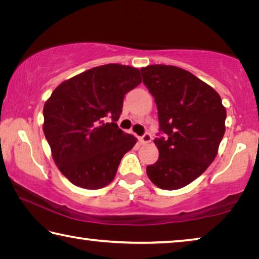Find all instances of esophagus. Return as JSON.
<instances>
[{
  "label": "esophagus",
  "mask_w": 259,
  "mask_h": 259,
  "mask_svg": "<svg viewBox=\"0 0 259 259\" xmlns=\"http://www.w3.org/2000/svg\"><path fill=\"white\" fill-rule=\"evenodd\" d=\"M140 143L142 144H144V145H145V144H148V143H151V140H152V136L150 135V134H145L144 136H142V137H140Z\"/></svg>",
  "instance_id": "34e87169"
}]
</instances>
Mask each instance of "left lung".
I'll list each match as a JSON object with an SVG mask.
<instances>
[{
  "label": "left lung",
  "instance_id": "obj_1",
  "mask_svg": "<svg viewBox=\"0 0 259 259\" xmlns=\"http://www.w3.org/2000/svg\"><path fill=\"white\" fill-rule=\"evenodd\" d=\"M140 72L164 134L154 139L159 160L147 165V176L162 190H178L212 163L225 134L226 109L216 90L185 69L150 65Z\"/></svg>",
  "mask_w": 259,
  "mask_h": 259
}]
</instances>
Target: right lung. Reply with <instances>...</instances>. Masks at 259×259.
<instances>
[{
  "instance_id": "right-lung-1",
  "label": "right lung",
  "mask_w": 259,
  "mask_h": 259,
  "mask_svg": "<svg viewBox=\"0 0 259 259\" xmlns=\"http://www.w3.org/2000/svg\"><path fill=\"white\" fill-rule=\"evenodd\" d=\"M140 83L138 68L107 64L60 83L46 102L43 133L55 163L74 185L98 190L112 183L137 143L116 121L124 95Z\"/></svg>"
}]
</instances>
